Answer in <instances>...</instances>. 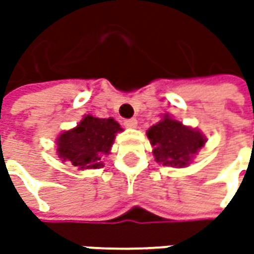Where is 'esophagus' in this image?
Returning a JSON list of instances; mask_svg holds the SVG:
<instances>
[{
  "instance_id": "obj_1",
  "label": "esophagus",
  "mask_w": 254,
  "mask_h": 254,
  "mask_svg": "<svg viewBox=\"0 0 254 254\" xmlns=\"http://www.w3.org/2000/svg\"><path fill=\"white\" fill-rule=\"evenodd\" d=\"M124 126H126L127 128H135V127H137V120H135V119L124 120Z\"/></svg>"
}]
</instances>
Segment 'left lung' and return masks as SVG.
<instances>
[{
    "label": "left lung",
    "mask_w": 254,
    "mask_h": 254,
    "mask_svg": "<svg viewBox=\"0 0 254 254\" xmlns=\"http://www.w3.org/2000/svg\"><path fill=\"white\" fill-rule=\"evenodd\" d=\"M155 161L165 167H188L205 145L206 137L196 128L185 126L170 114H164L157 124L147 130Z\"/></svg>",
    "instance_id": "obj_1"
}]
</instances>
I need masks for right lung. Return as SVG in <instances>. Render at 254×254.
<instances>
[{
    "label": "right lung",
    "instance_id": "right-lung-1",
    "mask_svg": "<svg viewBox=\"0 0 254 254\" xmlns=\"http://www.w3.org/2000/svg\"><path fill=\"white\" fill-rule=\"evenodd\" d=\"M122 131L113 117L99 119L86 114L76 127L56 137V154L61 161L70 162L80 171L102 168L117 132Z\"/></svg>",
    "mask_w": 254,
    "mask_h": 254
}]
</instances>
